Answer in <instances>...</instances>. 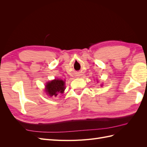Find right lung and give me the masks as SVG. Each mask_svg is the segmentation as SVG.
Listing matches in <instances>:
<instances>
[{"label": "right lung", "instance_id": "right-lung-1", "mask_svg": "<svg viewBox=\"0 0 147 147\" xmlns=\"http://www.w3.org/2000/svg\"><path fill=\"white\" fill-rule=\"evenodd\" d=\"M64 90V82L62 80H55L47 83L46 85V92L51 97H56L59 93H63Z\"/></svg>", "mask_w": 147, "mask_h": 147}]
</instances>
